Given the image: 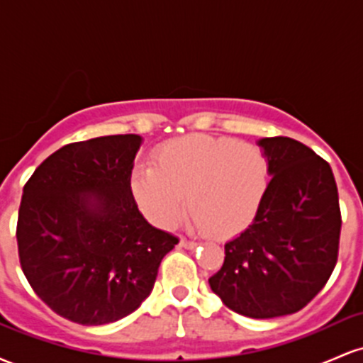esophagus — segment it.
I'll use <instances>...</instances> for the list:
<instances>
[{
	"label": "esophagus",
	"instance_id": "1",
	"mask_svg": "<svg viewBox=\"0 0 363 363\" xmlns=\"http://www.w3.org/2000/svg\"><path fill=\"white\" fill-rule=\"evenodd\" d=\"M181 245H182V247H186V249H194L198 244H196L194 240L186 239V237H182V239H181Z\"/></svg>",
	"mask_w": 363,
	"mask_h": 363
}]
</instances>
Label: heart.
<instances>
[{"label": "heart", "instance_id": "heart-1", "mask_svg": "<svg viewBox=\"0 0 363 363\" xmlns=\"http://www.w3.org/2000/svg\"><path fill=\"white\" fill-rule=\"evenodd\" d=\"M272 182L266 153L234 138L193 135L157 152L155 165L129 174L136 205L153 225L174 228L187 206L194 222L215 235H234L252 223Z\"/></svg>", "mask_w": 363, "mask_h": 363}]
</instances>
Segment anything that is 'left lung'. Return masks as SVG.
I'll use <instances>...</instances> for the list:
<instances>
[{"label":"left lung","mask_w":363,"mask_h":363,"mask_svg":"<svg viewBox=\"0 0 363 363\" xmlns=\"http://www.w3.org/2000/svg\"><path fill=\"white\" fill-rule=\"evenodd\" d=\"M272 167L256 218L225 244L208 280L228 309L254 319L294 314L323 290L338 261V187L326 160L301 141H257Z\"/></svg>","instance_id":"8db88e82"}]
</instances>
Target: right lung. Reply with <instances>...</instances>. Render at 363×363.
<instances>
[{
	"label": "right lung",
	"instance_id": "obj_1",
	"mask_svg": "<svg viewBox=\"0 0 363 363\" xmlns=\"http://www.w3.org/2000/svg\"><path fill=\"white\" fill-rule=\"evenodd\" d=\"M141 143L140 135L69 143L23 187L16 225L23 274L56 314L83 326L138 309L179 242L143 218L129 189Z\"/></svg>",
	"mask_w": 363,
	"mask_h": 363
}]
</instances>
